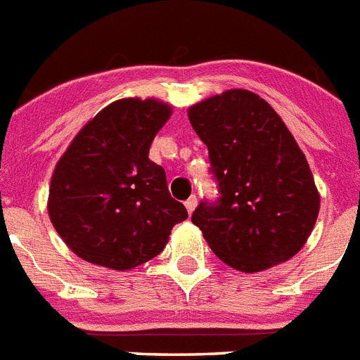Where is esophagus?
I'll list each match as a JSON object with an SVG mask.
<instances>
[{
  "instance_id": "esophagus-1",
  "label": "esophagus",
  "mask_w": 360,
  "mask_h": 360,
  "mask_svg": "<svg viewBox=\"0 0 360 360\" xmlns=\"http://www.w3.org/2000/svg\"><path fill=\"white\" fill-rule=\"evenodd\" d=\"M184 206H186V210H188V214H192V212L195 210V206H198V198H195V195L188 198V199H186V201H184Z\"/></svg>"
}]
</instances>
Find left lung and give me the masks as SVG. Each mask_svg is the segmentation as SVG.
I'll return each mask as SVG.
<instances>
[{"label": "left lung", "instance_id": "left-lung-1", "mask_svg": "<svg viewBox=\"0 0 360 360\" xmlns=\"http://www.w3.org/2000/svg\"><path fill=\"white\" fill-rule=\"evenodd\" d=\"M190 123L208 148L217 201H201L192 223L228 266L261 271L302 248L319 215L304 154L277 112L248 90L193 105Z\"/></svg>", "mask_w": 360, "mask_h": 360}]
</instances>
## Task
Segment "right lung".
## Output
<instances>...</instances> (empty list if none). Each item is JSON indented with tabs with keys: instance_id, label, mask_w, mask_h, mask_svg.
<instances>
[{
	"instance_id": "add662e5",
	"label": "right lung",
	"mask_w": 360,
	"mask_h": 360,
	"mask_svg": "<svg viewBox=\"0 0 360 360\" xmlns=\"http://www.w3.org/2000/svg\"><path fill=\"white\" fill-rule=\"evenodd\" d=\"M170 106L120 99L83 127L56 165L49 215L85 261L130 270L161 254L188 212L168 192L167 174L148 159Z\"/></svg>"
}]
</instances>
